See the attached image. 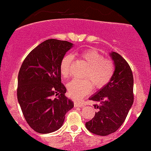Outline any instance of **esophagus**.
Here are the masks:
<instances>
[{"label":"esophagus","mask_w":151,"mask_h":151,"mask_svg":"<svg viewBox=\"0 0 151 151\" xmlns=\"http://www.w3.org/2000/svg\"><path fill=\"white\" fill-rule=\"evenodd\" d=\"M74 106H76V107H81V106H84V103H82V102H81V101H75L74 103Z\"/></svg>","instance_id":"1"}]
</instances>
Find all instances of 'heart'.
<instances>
[{"label": "heart", "mask_w": 151, "mask_h": 151, "mask_svg": "<svg viewBox=\"0 0 151 151\" xmlns=\"http://www.w3.org/2000/svg\"><path fill=\"white\" fill-rule=\"evenodd\" d=\"M76 55L88 66L84 76L86 79H73L67 84V88L71 97L80 100L92 91V83L96 89H101L110 82L115 72V65L113 60L104 58L102 54L92 48L81 50ZM72 61L73 58L70 55H66L62 58L60 72L63 78L70 76Z\"/></svg>", "instance_id": "heart-1"}]
</instances>
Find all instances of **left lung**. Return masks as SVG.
Returning <instances> with one entry per match:
<instances>
[{
  "label": "left lung",
  "mask_w": 151,
  "mask_h": 151,
  "mask_svg": "<svg viewBox=\"0 0 151 151\" xmlns=\"http://www.w3.org/2000/svg\"><path fill=\"white\" fill-rule=\"evenodd\" d=\"M115 72L111 80L96 94L89 98L98 102L94 117L85 126L91 133L107 136L117 131L125 121L133 103V77L131 67L119 54H111Z\"/></svg>",
  "instance_id": "8db88e82"
}]
</instances>
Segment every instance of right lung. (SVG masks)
<instances>
[{
  "label": "right lung",
  "mask_w": 151,
  "mask_h": 151,
  "mask_svg": "<svg viewBox=\"0 0 151 151\" xmlns=\"http://www.w3.org/2000/svg\"><path fill=\"white\" fill-rule=\"evenodd\" d=\"M72 47L65 40H47L27 55L20 67L17 96L25 119L36 132L58 130L73 108L60 72V61Z\"/></svg>",
  "instance_id": "right-lung-1"
}]
</instances>
